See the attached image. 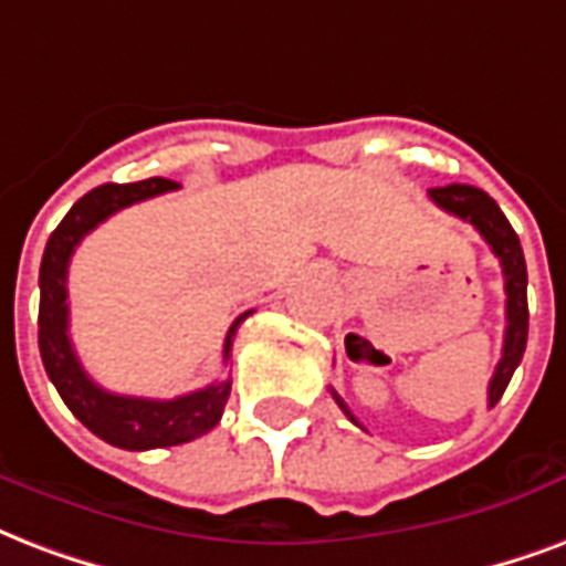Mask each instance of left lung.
Instances as JSON below:
<instances>
[{"mask_svg": "<svg viewBox=\"0 0 566 566\" xmlns=\"http://www.w3.org/2000/svg\"><path fill=\"white\" fill-rule=\"evenodd\" d=\"M430 198L437 201L442 210L460 216L474 231L484 237L486 245L493 249L499 258L504 275V347L502 359L495 365V374L490 379V407H495L502 400L504 388L511 382L513 370L520 368L525 353V340H528V273H525V254L520 245V237L507 222V216L502 213V207L495 205L493 198L486 196L484 189L469 187V184H451V187L430 189ZM332 398L340 407V412L350 418L353 424H359L347 403L338 398V391L332 388ZM361 427V424H359Z\"/></svg>", "mask_w": 566, "mask_h": 566, "instance_id": "8db88e82", "label": "left lung"}]
</instances>
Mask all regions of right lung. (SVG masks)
Masks as SVG:
<instances>
[{
	"label": "right lung",
	"instance_id": "right-lung-1",
	"mask_svg": "<svg viewBox=\"0 0 566 566\" xmlns=\"http://www.w3.org/2000/svg\"><path fill=\"white\" fill-rule=\"evenodd\" d=\"M178 187L180 184L166 178H148L139 184H103L67 210V216L59 222L43 249L41 279H38L41 284L38 347H41L46 377L53 379L67 409L92 430L94 437H101L103 442L115 448H127V451L184 446V442L210 433L222 418L226 400L231 395V379H216L210 386L171 400L112 395L97 386L85 374L82 361L76 359L71 335H67V264H71V254L82 237L106 222L112 213ZM249 314L252 312L240 314L228 329L226 350H222L226 361L231 356L237 326Z\"/></svg>",
	"mask_w": 566,
	"mask_h": 566
}]
</instances>
